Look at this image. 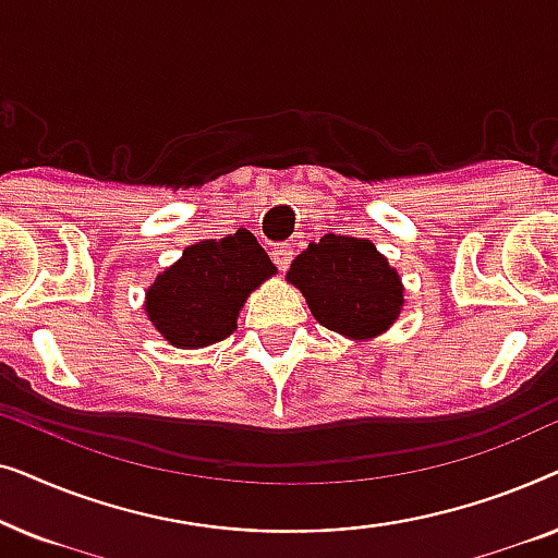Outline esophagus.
I'll return each instance as SVG.
<instances>
[{"label": "esophagus", "mask_w": 558, "mask_h": 558, "mask_svg": "<svg viewBox=\"0 0 558 558\" xmlns=\"http://www.w3.org/2000/svg\"><path fill=\"white\" fill-rule=\"evenodd\" d=\"M271 258L281 271H287L289 264H292V258H294V248L289 246V243H277V246L271 248Z\"/></svg>", "instance_id": "1"}]
</instances>
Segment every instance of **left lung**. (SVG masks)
Listing matches in <instances>:
<instances>
[{
    "label": "left lung",
    "mask_w": 558,
    "mask_h": 558,
    "mask_svg": "<svg viewBox=\"0 0 558 558\" xmlns=\"http://www.w3.org/2000/svg\"><path fill=\"white\" fill-rule=\"evenodd\" d=\"M287 281L304 294L327 330L371 340L396 323L403 307L399 271L365 239L327 233L294 258Z\"/></svg>",
    "instance_id": "1"
}]
</instances>
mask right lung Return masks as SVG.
I'll use <instances>...</instances> for the list:
<instances>
[{"instance_id": "add662e5", "label": "right lung", "mask_w": 558, "mask_h": 558, "mask_svg": "<svg viewBox=\"0 0 558 558\" xmlns=\"http://www.w3.org/2000/svg\"><path fill=\"white\" fill-rule=\"evenodd\" d=\"M277 266L256 235L239 228L226 239L193 243L147 289V317L174 348H205L228 338L239 312Z\"/></svg>"}]
</instances>
